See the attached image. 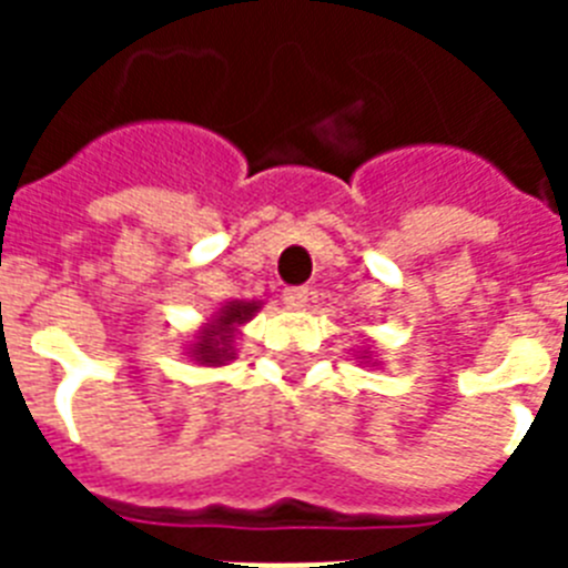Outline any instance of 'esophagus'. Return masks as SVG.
<instances>
[{
    "mask_svg": "<svg viewBox=\"0 0 568 568\" xmlns=\"http://www.w3.org/2000/svg\"><path fill=\"white\" fill-rule=\"evenodd\" d=\"M310 297L312 292L310 288H303V285H297V288H285L283 294V301L288 310H306V306H310Z\"/></svg>",
    "mask_w": 568,
    "mask_h": 568,
    "instance_id": "34e87169",
    "label": "esophagus"
}]
</instances>
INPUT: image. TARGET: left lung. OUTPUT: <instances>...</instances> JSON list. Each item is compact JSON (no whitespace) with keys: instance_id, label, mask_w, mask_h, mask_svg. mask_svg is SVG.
I'll return each instance as SVG.
<instances>
[{"instance_id":"left-lung-1","label":"left lung","mask_w":568,"mask_h":568,"mask_svg":"<svg viewBox=\"0 0 568 568\" xmlns=\"http://www.w3.org/2000/svg\"><path fill=\"white\" fill-rule=\"evenodd\" d=\"M365 354H368V351H365ZM368 356H372V354H368ZM368 356H359V359H365V363H368Z\"/></svg>"}]
</instances>
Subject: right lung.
Segmentation results:
<instances>
[{
  "label": "right lung",
  "instance_id": "add662e5",
  "mask_svg": "<svg viewBox=\"0 0 568 568\" xmlns=\"http://www.w3.org/2000/svg\"><path fill=\"white\" fill-rule=\"evenodd\" d=\"M262 310L258 301H230L214 312L209 324L196 329L194 345L189 347L191 359L196 365H226L235 359V336L256 312Z\"/></svg>",
  "mask_w": 568,
  "mask_h": 568
}]
</instances>
